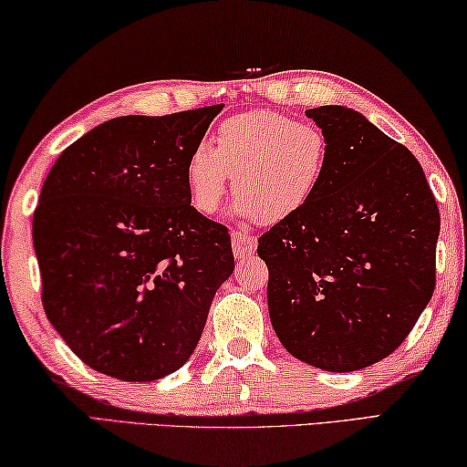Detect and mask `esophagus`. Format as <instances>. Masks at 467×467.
<instances>
[{"label": "esophagus", "instance_id": "1", "mask_svg": "<svg viewBox=\"0 0 467 467\" xmlns=\"http://www.w3.org/2000/svg\"><path fill=\"white\" fill-rule=\"evenodd\" d=\"M232 248H234V256L238 258V261H244V258H248L256 252V238L246 232H234Z\"/></svg>", "mask_w": 467, "mask_h": 467}]
</instances>
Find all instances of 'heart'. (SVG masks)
Segmentation results:
<instances>
[{"label":"heart","mask_w":467,"mask_h":467,"mask_svg":"<svg viewBox=\"0 0 467 467\" xmlns=\"http://www.w3.org/2000/svg\"><path fill=\"white\" fill-rule=\"evenodd\" d=\"M215 144L198 142L186 161L190 201L202 215L219 211L234 173L235 215L281 223L308 206L327 171L323 128L275 109L221 121Z\"/></svg>","instance_id":"b5f03b06"}]
</instances>
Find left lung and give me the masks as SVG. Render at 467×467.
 I'll return each instance as SVG.
<instances>
[{"label": "left lung", "instance_id": "left-lung-1", "mask_svg": "<svg viewBox=\"0 0 467 467\" xmlns=\"http://www.w3.org/2000/svg\"><path fill=\"white\" fill-rule=\"evenodd\" d=\"M328 139L308 206L258 240L275 333L297 360L354 372L401 346L434 292L439 206L418 159L360 111L306 109Z\"/></svg>", "mask_w": 467, "mask_h": 467}]
</instances>
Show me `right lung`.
<instances>
[{"mask_svg": "<svg viewBox=\"0 0 467 467\" xmlns=\"http://www.w3.org/2000/svg\"><path fill=\"white\" fill-rule=\"evenodd\" d=\"M223 105L121 116L53 163L33 217L43 308L84 364L147 383L188 362L234 273L227 227L190 201L186 161Z\"/></svg>", "mask_w": 467, "mask_h": 467, "instance_id": "1", "label": "right lung"}]
</instances>
